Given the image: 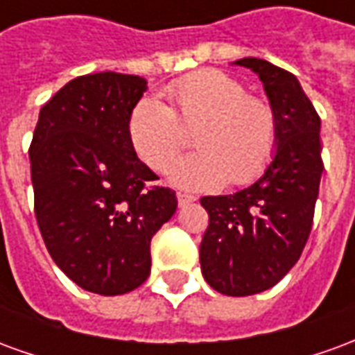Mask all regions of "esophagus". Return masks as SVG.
<instances>
[{
    "instance_id": "34e87169",
    "label": "esophagus",
    "mask_w": 355,
    "mask_h": 355,
    "mask_svg": "<svg viewBox=\"0 0 355 355\" xmlns=\"http://www.w3.org/2000/svg\"><path fill=\"white\" fill-rule=\"evenodd\" d=\"M195 200V197L193 195H189V193H178V202H180V206H185V205H189V202H193Z\"/></svg>"
}]
</instances>
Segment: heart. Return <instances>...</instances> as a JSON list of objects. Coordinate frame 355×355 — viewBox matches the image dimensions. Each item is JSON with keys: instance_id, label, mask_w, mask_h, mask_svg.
<instances>
[{"instance_id": "heart-1", "label": "heart", "mask_w": 355, "mask_h": 355, "mask_svg": "<svg viewBox=\"0 0 355 355\" xmlns=\"http://www.w3.org/2000/svg\"><path fill=\"white\" fill-rule=\"evenodd\" d=\"M168 109L143 99L130 116V139L153 170H166L189 135L197 153L178 160L172 182L185 189H214L227 182L245 185L270 164L277 145V116L270 103L250 97L239 80L220 70H202L166 87Z\"/></svg>"}]
</instances>
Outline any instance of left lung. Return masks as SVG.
<instances>
[{"label":"left lung","mask_w":355,"mask_h":355,"mask_svg":"<svg viewBox=\"0 0 355 355\" xmlns=\"http://www.w3.org/2000/svg\"><path fill=\"white\" fill-rule=\"evenodd\" d=\"M262 80L277 116V147L263 173L233 195L202 197L206 283L227 296L268 291L298 262L310 237L323 173L321 120L294 74L256 57L235 61Z\"/></svg>","instance_id":"obj_1"}]
</instances>
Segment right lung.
<instances>
[{
  "label": "right lung",
  "mask_w": 355,
  "mask_h": 355,
  "mask_svg": "<svg viewBox=\"0 0 355 355\" xmlns=\"http://www.w3.org/2000/svg\"><path fill=\"white\" fill-rule=\"evenodd\" d=\"M145 89L132 74L74 78L42 107L30 145L34 212L53 262L103 296L147 281L150 239L178 208L130 139Z\"/></svg>",
  "instance_id": "obj_1"
}]
</instances>
